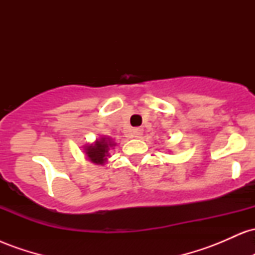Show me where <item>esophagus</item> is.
<instances>
[{"instance_id": "34e87169", "label": "esophagus", "mask_w": 255, "mask_h": 255, "mask_svg": "<svg viewBox=\"0 0 255 255\" xmlns=\"http://www.w3.org/2000/svg\"><path fill=\"white\" fill-rule=\"evenodd\" d=\"M142 135V129L141 128H135V129L133 130V136L134 137H140Z\"/></svg>"}]
</instances>
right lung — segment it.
Wrapping results in <instances>:
<instances>
[{
    "label": "right lung",
    "instance_id": "obj_1",
    "mask_svg": "<svg viewBox=\"0 0 255 255\" xmlns=\"http://www.w3.org/2000/svg\"><path fill=\"white\" fill-rule=\"evenodd\" d=\"M114 145L115 144L110 139L102 137L101 140L96 141L95 145H91L86 148V154L91 162L96 163V164H103L107 160V157L109 156V153H108L109 147Z\"/></svg>",
    "mask_w": 255,
    "mask_h": 255
}]
</instances>
